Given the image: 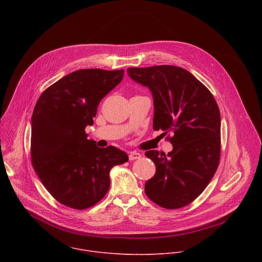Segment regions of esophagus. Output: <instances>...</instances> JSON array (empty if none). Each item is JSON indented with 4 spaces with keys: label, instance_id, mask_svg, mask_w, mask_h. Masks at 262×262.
I'll use <instances>...</instances> for the list:
<instances>
[{
    "label": "esophagus",
    "instance_id": "esophagus-1",
    "mask_svg": "<svg viewBox=\"0 0 262 262\" xmlns=\"http://www.w3.org/2000/svg\"><path fill=\"white\" fill-rule=\"evenodd\" d=\"M141 158V155L140 154H138V152H130L129 154V156H128V159H129V161H135V160H139Z\"/></svg>",
    "mask_w": 262,
    "mask_h": 262
}]
</instances>
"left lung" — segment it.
<instances>
[{
  "label": "left lung",
  "mask_w": 262,
  "mask_h": 262,
  "mask_svg": "<svg viewBox=\"0 0 262 262\" xmlns=\"http://www.w3.org/2000/svg\"><path fill=\"white\" fill-rule=\"evenodd\" d=\"M128 76L150 89L154 129L173 145L167 156L148 150L157 171L145 183V194L167 209L192 203L212 179L221 156V116L211 92L191 72L173 65L129 67Z\"/></svg>",
  "instance_id": "left-lung-1"
}]
</instances>
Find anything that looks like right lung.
Masks as SVG:
<instances>
[{"instance_id": "add662e5", "label": "right lung", "mask_w": 262, "mask_h": 262, "mask_svg": "<svg viewBox=\"0 0 262 262\" xmlns=\"http://www.w3.org/2000/svg\"><path fill=\"white\" fill-rule=\"evenodd\" d=\"M123 69L73 71L47 88L32 115L31 160L49 193L61 204L86 209L110 188V170L128 161L120 149L87 139L100 100L123 79Z\"/></svg>"}]
</instances>
